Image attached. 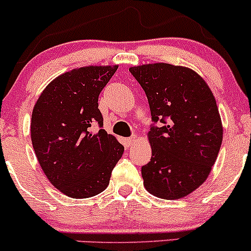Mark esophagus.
Returning <instances> with one entry per match:
<instances>
[{"label": "esophagus", "mask_w": 251, "mask_h": 251, "mask_svg": "<svg viewBox=\"0 0 251 251\" xmlns=\"http://www.w3.org/2000/svg\"><path fill=\"white\" fill-rule=\"evenodd\" d=\"M137 135H132V137H129V138H127V139H125V143H126V145L127 146H132V145H134L135 143H137Z\"/></svg>", "instance_id": "obj_1"}]
</instances>
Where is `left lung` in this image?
Here are the masks:
<instances>
[{"mask_svg":"<svg viewBox=\"0 0 251 251\" xmlns=\"http://www.w3.org/2000/svg\"><path fill=\"white\" fill-rule=\"evenodd\" d=\"M148 97L152 122L151 160L142 168L144 186L165 200L185 197L209 177L223 126L211 89L195 71L170 63L129 68Z\"/></svg>","mask_w":251,"mask_h":251,"instance_id":"8db88e82","label":"left lung"}]
</instances>
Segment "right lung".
<instances>
[{
	"label": "right lung",
	"mask_w": 251,
	"mask_h": 251,
	"mask_svg": "<svg viewBox=\"0 0 251 251\" xmlns=\"http://www.w3.org/2000/svg\"><path fill=\"white\" fill-rule=\"evenodd\" d=\"M118 66H88L54 79L34 106L30 137L40 166L57 190L72 198L107 188L124 146L102 128L100 92ZM98 125V132L91 127Z\"/></svg>",
	"instance_id": "add662e5"
}]
</instances>
